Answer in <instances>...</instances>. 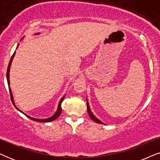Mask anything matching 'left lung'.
<instances>
[{
	"mask_svg": "<svg viewBox=\"0 0 160 160\" xmlns=\"http://www.w3.org/2000/svg\"><path fill=\"white\" fill-rule=\"evenodd\" d=\"M87 112H88L89 117H90L91 119H92L94 122H97V123H99V124H104V123H102V122L100 121V120H99L97 117H95V115H94L93 113H92V111H91L90 108H89V105L88 100H87Z\"/></svg>",
	"mask_w": 160,
	"mask_h": 160,
	"instance_id": "left-lung-1",
	"label": "left lung"
}]
</instances>
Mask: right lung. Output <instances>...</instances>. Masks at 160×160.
Here are the masks:
<instances>
[{
  "instance_id": "1",
  "label": "right lung",
  "mask_w": 160,
  "mask_h": 160,
  "mask_svg": "<svg viewBox=\"0 0 160 160\" xmlns=\"http://www.w3.org/2000/svg\"><path fill=\"white\" fill-rule=\"evenodd\" d=\"M38 34H40V33H39V32H38V33H35V35H38ZM23 38H24V37H23ZM23 38H21V40H22V39H23ZM19 45V43H18V45H17V48H18ZM15 53H16V52H14V53L13 54V55H12V58H11L10 62H9V63H8V68H7V73H6V78H7V82H8V89H9V92H10V96H11V100H12V102L13 105H14V107L17 109V110L19 111H20V112L22 113L23 114H25V115L26 116V117H28V118H30V119L34 120V121H36V122H49L54 121V120H55L56 119H58V118L60 116V114H61V112H62V107H61V102H62V100H63V99H64V98H65V95L63 96V97L60 99V102H59L58 109H57V111H56L55 113H54V115H52L51 117L47 118V119H36V118L31 117H30V116H28V115L26 114V113H25L24 112H22V111L19 110V109L18 108H17V107L16 106V105H15V102H14V98H13V95H12V89H11V88H10V81H9V72H10V67H11V65H12V60H13V58H14Z\"/></svg>"
}]
</instances>
